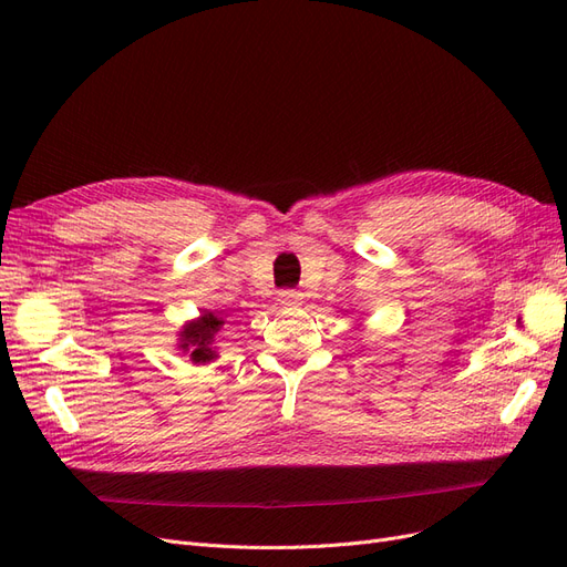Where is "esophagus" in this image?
Returning <instances> with one entry per match:
<instances>
[{"mask_svg": "<svg viewBox=\"0 0 567 567\" xmlns=\"http://www.w3.org/2000/svg\"><path fill=\"white\" fill-rule=\"evenodd\" d=\"M279 302H281L284 307L302 305V293H300V290H281V293H279Z\"/></svg>", "mask_w": 567, "mask_h": 567, "instance_id": "1", "label": "esophagus"}]
</instances>
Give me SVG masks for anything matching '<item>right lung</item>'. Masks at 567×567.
Segmentation results:
<instances>
[{
	"mask_svg": "<svg viewBox=\"0 0 567 567\" xmlns=\"http://www.w3.org/2000/svg\"><path fill=\"white\" fill-rule=\"evenodd\" d=\"M221 326H225V319H221L219 312L203 310L198 319L184 323V329L179 331L177 348L182 352H188L194 364H208L213 359H217V352L213 346Z\"/></svg>",
	"mask_w": 567,
	"mask_h": 567,
	"instance_id": "add662e5",
	"label": "right lung"
}]
</instances>
